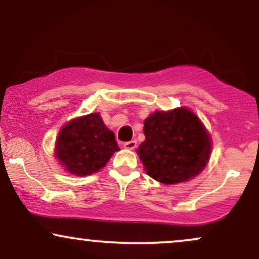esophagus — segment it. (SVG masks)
<instances>
[{
    "instance_id": "34e87169",
    "label": "esophagus",
    "mask_w": 259,
    "mask_h": 259,
    "mask_svg": "<svg viewBox=\"0 0 259 259\" xmlns=\"http://www.w3.org/2000/svg\"><path fill=\"white\" fill-rule=\"evenodd\" d=\"M136 147V141L135 140H132V141H126L124 142V148L126 150H134Z\"/></svg>"
}]
</instances>
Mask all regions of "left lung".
<instances>
[{
	"mask_svg": "<svg viewBox=\"0 0 259 259\" xmlns=\"http://www.w3.org/2000/svg\"><path fill=\"white\" fill-rule=\"evenodd\" d=\"M146 140L138 154L147 175L162 184L191 179L206 167L210 138L200 119L186 108L156 112L144 123Z\"/></svg>",
	"mask_w": 259,
	"mask_h": 259,
	"instance_id": "obj_1",
	"label": "left lung"
}]
</instances>
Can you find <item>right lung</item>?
Segmentation results:
<instances>
[{
  "mask_svg": "<svg viewBox=\"0 0 259 259\" xmlns=\"http://www.w3.org/2000/svg\"><path fill=\"white\" fill-rule=\"evenodd\" d=\"M119 150L115 136L103 124L99 113L73 119L58 134L56 156L65 170L85 177L106 165Z\"/></svg>",
  "mask_w": 259,
  "mask_h": 259,
  "instance_id": "obj_1",
  "label": "right lung"
}]
</instances>
